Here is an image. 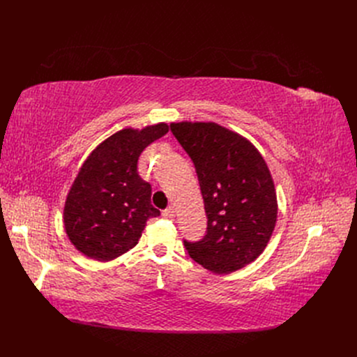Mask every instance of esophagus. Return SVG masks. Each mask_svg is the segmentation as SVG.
Returning <instances> with one entry per match:
<instances>
[{
    "label": "esophagus",
    "mask_w": 357,
    "mask_h": 357,
    "mask_svg": "<svg viewBox=\"0 0 357 357\" xmlns=\"http://www.w3.org/2000/svg\"><path fill=\"white\" fill-rule=\"evenodd\" d=\"M162 217L166 218V220L174 218V217H175V210H174V207H167L166 210H163V211H162Z\"/></svg>",
    "instance_id": "esophagus-1"
}]
</instances>
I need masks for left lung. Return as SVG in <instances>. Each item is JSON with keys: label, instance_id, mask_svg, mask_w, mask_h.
Returning <instances> with one entry per match:
<instances>
[{"label": "left lung", "instance_id": "1", "mask_svg": "<svg viewBox=\"0 0 357 357\" xmlns=\"http://www.w3.org/2000/svg\"><path fill=\"white\" fill-rule=\"evenodd\" d=\"M171 131L194 162L207 214V233L198 241L183 240L185 249L218 275L252 264L278 217L265 159L249 140L215 123H172Z\"/></svg>", "mask_w": 357, "mask_h": 357}]
</instances>
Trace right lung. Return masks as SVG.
<instances>
[{"instance_id":"right-lung-1","label":"right lung","mask_w":357,"mask_h":357,"mask_svg":"<svg viewBox=\"0 0 357 357\" xmlns=\"http://www.w3.org/2000/svg\"><path fill=\"white\" fill-rule=\"evenodd\" d=\"M167 131L165 123L124 128L84 162L63 210L66 234L81 253L100 261L116 259L137 245L149 218L160 215L150 202L152 186L137 172V160Z\"/></svg>"}]
</instances>
